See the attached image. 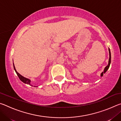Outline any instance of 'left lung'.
Masks as SVG:
<instances>
[{"label":"left lung","mask_w":121,"mask_h":121,"mask_svg":"<svg viewBox=\"0 0 121 121\" xmlns=\"http://www.w3.org/2000/svg\"><path fill=\"white\" fill-rule=\"evenodd\" d=\"M109 61H108V64L107 66L105 67V69H104V72H102L101 73V76H103V75H104V73H105L106 71H107V70H108V69L109 68V67L110 62H111V54H110V51L109 48Z\"/></svg>","instance_id":"obj_1"}]
</instances>
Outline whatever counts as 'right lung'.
Returning a JSON list of instances; mask_svg holds the SVG:
<instances>
[{"mask_svg":"<svg viewBox=\"0 0 121 121\" xmlns=\"http://www.w3.org/2000/svg\"><path fill=\"white\" fill-rule=\"evenodd\" d=\"M13 66H14V70H15V72L16 73V74H17V75L18 76V77H19V78H20V80H21L22 82H23L24 83L27 84H29V85H31V84H30V79H29L28 78H25L24 77L20 75L19 73H18L17 72V71L16 70L15 68V66H14V63H13Z\"/></svg>","mask_w":121,"mask_h":121,"instance_id":"1","label":"right lung"}]
</instances>
